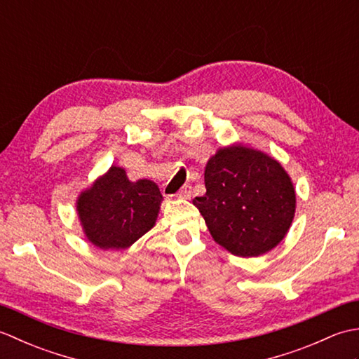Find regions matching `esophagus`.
Segmentation results:
<instances>
[{"mask_svg": "<svg viewBox=\"0 0 359 359\" xmlns=\"http://www.w3.org/2000/svg\"><path fill=\"white\" fill-rule=\"evenodd\" d=\"M177 197H180V199H189L191 197V185H184L177 193Z\"/></svg>", "mask_w": 359, "mask_h": 359, "instance_id": "34e87169", "label": "esophagus"}]
</instances>
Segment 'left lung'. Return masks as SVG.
<instances>
[{
  "instance_id": "8db88e82",
  "label": "left lung",
  "mask_w": 359,
  "mask_h": 359,
  "mask_svg": "<svg viewBox=\"0 0 359 359\" xmlns=\"http://www.w3.org/2000/svg\"><path fill=\"white\" fill-rule=\"evenodd\" d=\"M199 208L219 245L236 256H259L284 239L294 216L292 180L276 160L245 147L220 149L205 168Z\"/></svg>"
}]
</instances>
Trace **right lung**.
<instances>
[{
  "mask_svg": "<svg viewBox=\"0 0 359 359\" xmlns=\"http://www.w3.org/2000/svg\"><path fill=\"white\" fill-rule=\"evenodd\" d=\"M162 194L154 182H129L125 170L111 166L108 174L80 194L77 210L95 247L123 250L154 226Z\"/></svg>",
  "mask_w": 359,
  "mask_h": 359,
  "instance_id": "obj_1",
  "label": "right lung"
}]
</instances>
